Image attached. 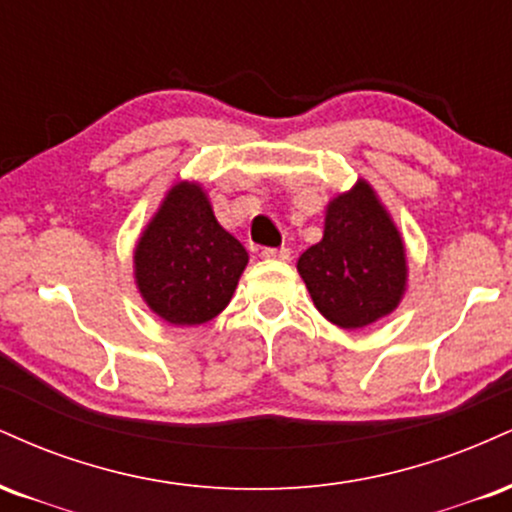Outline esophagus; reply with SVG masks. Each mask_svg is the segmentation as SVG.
Segmentation results:
<instances>
[{
	"label": "esophagus",
	"mask_w": 512,
	"mask_h": 512,
	"mask_svg": "<svg viewBox=\"0 0 512 512\" xmlns=\"http://www.w3.org/2000/svg\"><path fill=\"white\" fill-rule=\"evenodd\" d=\"M261 256L268 258V261H290L292 251L287 246H280V249H263Z\"/></svg>",
	"instance_id": "34e87169"
}]
</instances>
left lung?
Wrapping results in <instances>:
<instances>
[{
  "label": "left lung",
  "mask_w": 512,
  "mask_h": 512,
  "mask_svg": "<svg viewBox=\"0 0 512 512\" xmlns=\"http://www.w3.org/2000/svg\"><path fill=\"white\" fill-rule=\"evenodd\" d=\"M297 270L316 309L340 328H364L398 306L405 246L369 184L330 201L323 239L299 256Z\"/></svg>",
  "instance_id": "obj_1"
}]
</instances>
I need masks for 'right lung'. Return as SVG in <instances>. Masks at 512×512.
<instances>
[{"label":"right lung","instance_id":"1","mask_svg":"<svg viewBox=\"0 0 512 512\" xmlns=\"http://www.w3.org/2000/svg\"><path fill=\"white\" fill-rule=\"evenodd\" d=\"M134 263L155 314L174 326H201L230 304L249 254L218 225L201 186L182 182L138 239Z\"/></svg>","mask_w":512,"mask_h":512}]
</instances>
